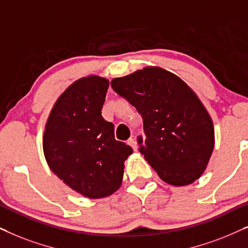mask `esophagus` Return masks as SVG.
Masks as SVG:
<instances>
[{
    "label": "esophagus",
    "instance_id": "esophagus-1",
    "mask_svg": "<svg viewBox=\"0 0 248 248\" xmlns=\"http://www.w3.org/2000/svg\"><path fill=\"white\" fill-rule=\"evenodd\" d=\"M128 144H129L130 146L134 148V151H137V141L135 140L134 138H130V140H128Z\"/></svg>",
    "mask_w": 248,
    "mask_h": 248
}]
</instances>
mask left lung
Listing matches in <instances>:
<instances>
[{"instance_id":"8db88e82","label":"left lung","mask_w":248,"mask_h":248,"mask_svg":"<svg viewBox=\"0 0 248 248\" xmlns=\"http://www.w3.org/2000/svg\"><path fill=\"white\" fill-rule=\"evenodd\" d=\"M111 86L143 118L146 140L140 151L158 177L172 186L199 179L212 155L214 127L195 92L160 67L114 78ZM138 143L143 144L141 137Z\"/></svg>"}]
</instances>
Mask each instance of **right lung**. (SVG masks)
<instances>
[{"label":"right lung","instance_id":"obj_1","mask_svg":"<svg viewBox=\"0 0 248 248\" xmlns=\"http://www.w3.org/2000/svg\"><path fill=\"white\" fill-rule=\"evenodd\" d=\"M108 88V79L95 75L72 82L55 101L43 135L49 169L88 199L117 191L133 154L129 145L115 140L113 124L101 114Z\"/></svg>","mask_w":248,"mask_h":248}]
</instances>
